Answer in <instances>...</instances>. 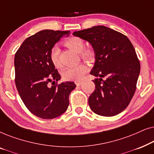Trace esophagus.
Segmentation results:
<instances>
[{
	"mask_svg": "<svg viewBox=\"0 0 154 154\" xmlns=\"http://www.w3.org/2000/svg\"><path fill=\"white\" fill-rule=\"evenodd\" d=\"M81 84H82L81 81H75V85L77 86H81Z\"/></svg>",
	"mask_w": 154,
	"mask_h": 154,
	"instance_id": "34e87169",
	"label": "esophagus"
}]
</instances>
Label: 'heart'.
Listing matches in <instances>:
<instances>
[{
  "instance_id": "heart-1",
  "label": "heart",
  "mask_w": 154,
  "mask_h": 154,
  "mask_svg": "<svg viewBox=\"0 0 154 154\" xmlns=\"http://www.w3.org/2000/svg\"><path fill=\"white\" fill-rule=\"evenodd\" d=\"M67 47L71 48L75 52H80L81 58L88 62H92L94 59V52L92 48H87L83 49L84 42L81 38L77 36H71L65 41ZM60 50L57 46L55 45L52 48L50 52V59L54 66L60 67L61 66L59 59ZM88 66L84 64H80L77 66L69 67L64 71L63 76L66 80L73 81H81L83 75L87 73Z\"/></svg>"
}]
</instances>
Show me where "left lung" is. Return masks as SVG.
<instances>
[{
    "label": "left lung",
    "mask_w": 154,
    "mask_h": 154,
    "mask_svg": "<svg viewBox=\"0 0 154 154\" xmlns=\"http://www.w3.org/2000/svg\"><path fill=\"white\" fill-rule=\"evenodd\" d=\"M73 35L89 42L95 54L90 74L100 79L93 80L95 90L88 100L90 109L103 116L119 114L130 104L140 72L132 43L126 35L104 26L75 31Z\"/></svg>",
    "instance_id": "1"
}]
</instances>
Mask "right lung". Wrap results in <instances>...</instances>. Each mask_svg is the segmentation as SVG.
Segmentation results:
<instances>
[{
    "label": "right lung",
    "instance_id": "obj_1",
    "mask_svg": "<svg viewBox=\"0 0 154 154\" xmlns=\"http://www.w3.org/2000/svg\"><path fill=\"white\" fill-rule=\"evenodd\" d=\"M69 32L39 31L27 38L14 56L19 94L26 108L41 119H52L64 113L69 104V94L76 87L73 82L57 83L61 75L50 59L52 48Z\"/></svg>",
    "mask_w": 154,
    "mask_h": 154
}]
</instances>
